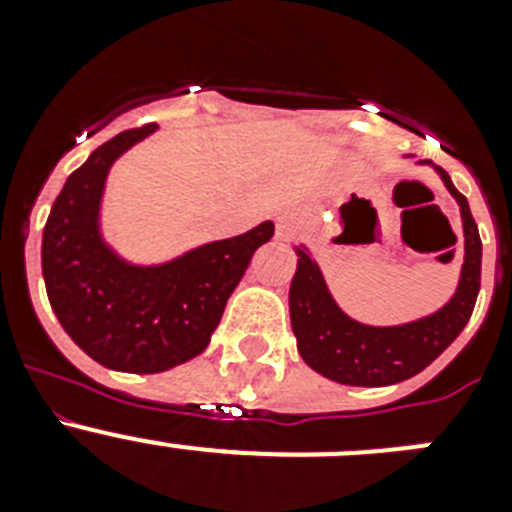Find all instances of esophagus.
Returning <instances> with one entry per match:
<instances>
[{
    "label": "esophagus",
    "instance_id": "obj_1",
    "mask_svg": "<svg viewBox=\"0 0 512 512\" xmlns=\"http://www.w3.org/2000/svg\"><path fill=\"white\" fill-rule=\"evenodd\" d=\"M302 230V220L295 215V212H284L277 220V238L279 241H292L297 238Z\"/></svg>",
    "mask_w": 512,
    "mask_h": 512
}]
</instances>
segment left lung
I'll return each instance as SVG.
<instances>
[{"label": "left lung", "mask_w": 512, "mask_h": 512, "mask_svg": "<svg viewBox=\"0 0 512 512\" xmlns=\"http://www.w3.org/2000/svg\"><path fill=\"white\" fill-rule=\"evenodd\" d=\"M438 174L461 207L464 266L456 295L436 315L395 328L356 323L333 302L315 261L305 251H297L300 259L289 287V318L297 351L323 377L354 387H384L410 379L438 359L472 318L482 279V241L467 197L446 171L438 169Z\"/></svg>", "instance_id": "obj_1"}]
</instances>
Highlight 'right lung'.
<instances>
[{
    "instance_id": "1",
    "label": "right lung",
    "mask_w": 512,
    "mask_h": 512,
    "mask_svg": "<svg viewBox=\"0 0 512 512\" xmlns=\"http://www.w3.org/2000/svg\"><path fill=\"white\" fill-rule=\"evenodd\" d=\"M156 125L125 130L66 179L43 230L45 292L63 330L107 369L158 374L200 356L228 297L274 223L207 243L164 266L117 259L99 235V200L112 161Z\"/></svg>"
}]
</instances>
